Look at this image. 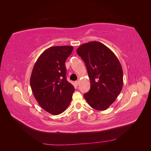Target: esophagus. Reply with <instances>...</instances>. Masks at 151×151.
<instances>
[{"mask_svg":"<svg viewBox=\"0 0 151 151\" xmlns=\"http://www.w3.org/2000/svg\"><path fill=\"white\" fill-rule=\"evenodd\" d=\"M79 81H77L75 82V84H76L77 86L79 85Z\"/></svg>","mask_w":151,"mask_h":151,"instance_id":"esophagus-1","label":"esophagus"}]
</instances>
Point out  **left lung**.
Masks as SVG:
<instances>
[{
    "label": "left lung",
    "instance_id": "left-lung-1",
    "mask_svg": "<svg viewBox=\"0 0 151 151\" xmlns=\"http://www.w3.org/2000/svg\"><path fill=\"white\" fill-rule=\"evenodd\" d=\"M77 53L84 62L91 88L84 97L93 108L108 109L115 101L123 88V70L118 58L101 43L83 44Z\"/></svg>",
    "mask_w": 151,
    "mask_h": 151
}]
</instances>
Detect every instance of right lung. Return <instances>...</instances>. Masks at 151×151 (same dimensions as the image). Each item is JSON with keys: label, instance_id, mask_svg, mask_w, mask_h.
<instances>
[{"label": "right lung", "instance_id": "add662e5", "mask_svg": "<svg viewBox=\"0 0 151 151\" xmlns=\"http://www.w3.org/2000/svg\"><path fill=\"white\" fill-rule=\"evenodd\" d=\"M72 50V46L48 48L41 54L32 70V92L40 106L52 115L65 110L75 91L65 76V62Z\"/></svg>", "mask_w": 151, "mask_h": 151}]
</instances>
